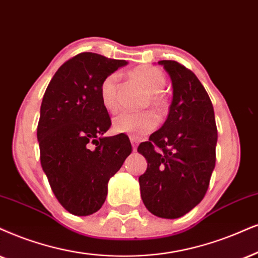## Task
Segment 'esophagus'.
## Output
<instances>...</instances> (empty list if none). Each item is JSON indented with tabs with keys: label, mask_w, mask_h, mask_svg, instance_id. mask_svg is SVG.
<instances>
[{
	"label": "esophagus",
	"mask_w": 258,
	"mask_h": 258,
	"mask_svg": "<svg viewBox=\"0 0 258 258\" xmlns=\"http://www.w3.org/2000/svg\"><path fill=\"white\" fill-rule=\"evenodd\" d=\"M131 143H132V149H133V151H136L137 150V146H138V140H137L136 138H133V137H131Z\"/></svg>",
	"instance_id": "34e87169"
}]
</instances>
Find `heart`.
<instances>
[{"label":"heart","instance_id":"1","mask_svg":"<svg viewBox=\"0 0 258 258\" xmlns=\"http://www.w3.org/2000/svg\"><path fill=\"white\" fill-rule=\"evenodd\" d=\"M133 77L142 83V86L149 91L148 103L156 112L162 113L167 108V100L162 94L164 89V74L157 68L150 65H142L132 70ZM118 83L119 74L113 73L103 78L100 86L101 102L108 112H115L118 109ZM157 116L152 112L143 113H120L113 119V130L116 133L128 135L140 138V137L152 132L157 126Z\"/></svg>","mask_w":258,"mask_h":258}]
</instances>
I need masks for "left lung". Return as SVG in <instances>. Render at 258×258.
I'll return each instance as SVG.
<instances>
[{
    "instance_id": "left-lung-1",
    "label": "left lung",
    "mask_w": 258,
    "mask_h": 258,
    "mask_svg": "<svg viewBox=\"0 0 258 258\" xmlns=\"http://www.w3.org/2000/svg\"><path fill=\"white\" fill-rule=\"evenodd\" d=\"M172 83L168 118L138 146L148 161L140 195L153 216L176 219L200 204L216 165L218 131L210 96L194 73L175 60H159Z\"/></svg>"
}]
</instances>
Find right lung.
Segmentation results:
<instances>
[{
	"instance_id": "add662e5",
	"label": "right lung",
	"mask_w": 258,
	"mask_h": 258,
	"mask_svg": "<svg viewBox=\"0 0 258 258\" xmlns=\"http://www.w3.org/2000/svg\"><path fill=\"white\" fill-rule=\"evenodd\" d=\"M126 64L83 52L61 65L42 97L37 128L41 167L57 200L74 216L102 207L109 178L132 152L125 135L103 137L112 122L100 97L103 78Z\"/></svg>"
}]
</instances>
